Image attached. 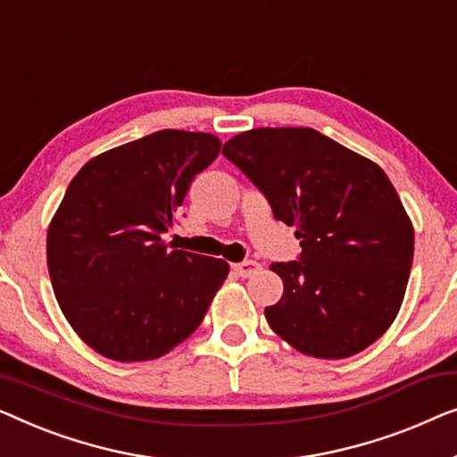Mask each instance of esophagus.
Segmentation results:
<instances>
[{
    "label": "esophagus",
    "instance_id": "34e87169",
    "mask_svg": "<svg viewBox=\"0 0 457 457\" xmlns=\"http://www.w3.org/2000/svg\"><path fill=\"white\" fill-rule=\"evenodd\" d=\"M234 269L236 275H240V278H250V275L259 273L261 265L256 261H244V262H236V265H231Z\"/></svg>",
    "mask_w": 457,
    "mask_h": 457
}]
</instances>
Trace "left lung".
<instances>
[{
  "mask_svg": "<svg viewBox=\"0 0 457 457\" xmlns=\"http://www.w3.org/2000/svg\"><path fill=\"white\" fill-rule=\"evenodd\" d=\"M223 155L295 226L298 261L273 262L284 295L267 323L302 354L348 358L377 342L400 312L414 228L385 171L312 128H254Z\"/></svg>",
  "mask_w": 457,
  "mask_h": 457,
  "instance_id": "obj_1",
  "label": "left lung"
}]
</instances>
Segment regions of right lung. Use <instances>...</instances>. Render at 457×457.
<instances>
[{"mask_svg":"<svg viewBox=\"0 0 457 457\" xmlns=\"http://www.w3.org/2000/svg\"><path fill=\"white\" fill-rule=\"evenodd\" d=\"M220 151L213 134L159 130L93 157L70 182L47 229L49 278L63 317L101 356L155 360L207 314L229 265L162 236Z\"/></svg>","mask_w":457,"mask_h":457,"instance_id":"right-lung-1","label":"right lung"}]
</instances>
